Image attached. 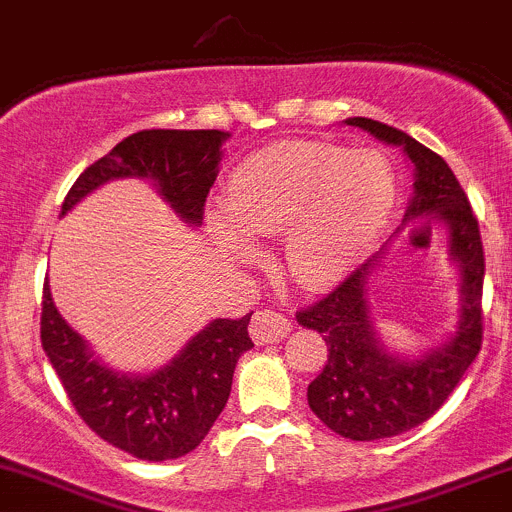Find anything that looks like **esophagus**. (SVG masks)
<instances>
[{"label":"esophagus","instance_id":"34e87169","mask_svg":"<svg viewBox=\"0 0 512 512\" xmlns=\"http://www.w3.org/2000/svg\"><path fill=\"white\" fill-rule=\"evenodd\" d=\"M292 322L280 312H272V309H260L255 312L250 322V334L257 344H275L282 342L287 337Z\"/></svg>","mask_w":512,"mask_h":512}]
</instances>
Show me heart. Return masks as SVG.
<instances>
[{"label":"heart","instance_id":"1","mask_svg":"<svg viewBox=\"0 0 512 512\" xmlns=\"http://www.w3.org/2000/svg\"><path fill=\"white\" fill-rule=\"evenodd\" d=\"M394 200V173L379 153L282 141L237 165L227 185L232 223L218 215L215 230L242 257L255 255L247 235L285 230L289 275L304 287H327L374 245Z\"/></svg>","mask_w":512,"mask_h":512}]
</instances>
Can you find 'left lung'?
Instances as JSON below:
<instances>
[{
    "label": "left lung",
    "mask_w": 512,
    "mask_h": 512,
    "mask_svg": "<svg viewBox=\"0 0 512 512\" xmlns=\"http://www.w3.org/2000/svg\"><path fill=\"white\" fill-rule=\"evenodd\" d=\"M347 126L371 133L389 146L404 148L414 163V198L404 225L433 215L448 232V255L461 272V319L456 334L421 356L386 352L369 317V277L374 257L356 267L337 289L299 309L297 322L327 342V364L309 384V409L319 421L349 441H381L428 421L451 396L483 344L485 257L478 220L453 170L438 153L409 133L371 118H347Z\"/></svg>",
    "instance_id": "1"
}]
</instances>
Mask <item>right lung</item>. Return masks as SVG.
I'll return each instance as SVG.
<instances>
[{"mask_svg":"<svg viewBox=\"0 0 512 512\" xmlns=\"http://www.w3.org/2000/svg\"><path fill=\"white\" fill-rule=\"evenodd\" d=\"M227 138L230 133L223 131L133 133L76 178L61 215L108 180L148 178L185 223L198 227ZM250 317L252 312L242 319H215L160 369L121 374L96 359L44 285L41 347L76 414L96 436L141 461H170L198 448L225 409L237 359L255 347L247 334Z\"/></svg>","mask_w":512,"mask_h":512,"instance_id":"1","label":"right lung"}]
</instances>
